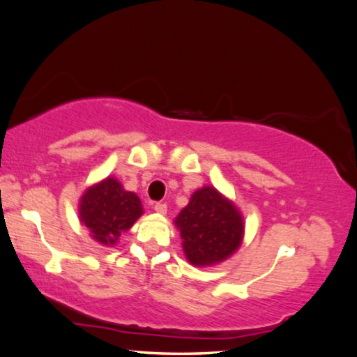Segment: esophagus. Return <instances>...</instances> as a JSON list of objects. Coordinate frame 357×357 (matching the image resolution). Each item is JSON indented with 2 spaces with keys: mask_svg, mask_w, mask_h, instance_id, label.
<instances>
[{
  "mask_svg": "<svg viewBox=\"0 0 357 357\" xmlns=\"http://www.w3.org/2000/svg\"><path fill=\"white\" fill-rule=\"evenodd\" d=\"M167 204H155V207H153V210L157 213H160V215H165L167 213Z\"/></svg>",
  "mask_w": 357,
  "mask_h": 357,
  "instance_id": "34e87169",
  "label": "esophagus"
}]
</instances>
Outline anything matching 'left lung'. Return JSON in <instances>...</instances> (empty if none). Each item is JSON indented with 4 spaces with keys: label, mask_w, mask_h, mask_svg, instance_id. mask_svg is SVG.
<instances>
[{
    "label": "left lung",
    "mask_w": 357,
    "mask_h": 357,
    "mask_svg": "<svg viewBox=\"0 0 357 357\" xmlns=\"http://www.w3.org/2000/svg\"><path fill=\"white\" fill-rule=\"evenodd\" d=\"M185 259L212 267L229 259L244 239V217L233 200L213 185H202L174 218Z\"/></svg>",
    "instance_id": "8db88e82"
}]
</instances>
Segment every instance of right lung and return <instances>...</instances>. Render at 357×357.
<instances>
[{"label": "right lung", "instance_id": "obj_1", "mask_svg": "<svg viewBox=\"0 0 357 357\" xmlns=\"http://www.w3.org/2000/svg\"><path fill=\"white\" fill-rule=\"evenodd\" d=\"M144 215L139 195L123 188L114 176L89 185L79 199V222L95 243L113 248L123 233Z\"/></svg>", "mask_w": 357, "mask_h": 357}]
</instances>
